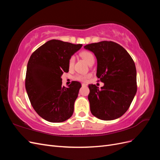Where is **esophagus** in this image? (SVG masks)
<instances>
[{"instance_id": "34e87169", "label": "esophagus", "mask_w": 160, "mask_h": 160, "mask_svg": "<svg viewBox=\"0 0 160 160\" xmlns=\"http://www.w3.org/2000/svg\"><path fill=\"white\" fill-rule=\"evenodd\" d=\"M81 85H82V86H83V87H86V86H88V84H86V83H82Z\"/></svg>"}]
</instances>
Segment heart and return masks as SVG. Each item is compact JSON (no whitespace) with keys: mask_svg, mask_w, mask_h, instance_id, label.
Here are the masks:
<instances>
[{"mask_svg":"<svg viewBox=\"0 0 160 160\" xmlns=\"http://www.w3.org/2000/svg\"><path fill=\"white\" fill-rule=\"evenodd\" d=\"M80 55L87 62H88L89 65H90L92 62H94V61H95V58H94L93 53H91L89 51H82L80 53ZM75 58L74 56H71L70 57V59L69 60V67L70 69L73 67L74 63H75ZM91 75L89 74V75H83V74L77 75L75 76L74 78H75V79L80 81H85Z\"/></svg>","mask_w":160,"mask_h":160,"instance_id":"1","label":"heart"}]
</instances>
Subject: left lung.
I'll list each match as a JSON object with an SVG mask.
<instances>
[{
    "label": "left lung",
    "mask_w": 160,
    "mask_h": 160,
    "mask_svg": "<svg viewBox=\"0 0 160 160\" xmlns=\"http://www.w3.org/2000/svg\"><path fill=\"white\" fill-rule=\"evenodd\" d=\"M84 48L95 55L96 75L104 83L101 89L89 85L91 112L105 121L118 119L128 111L136 94L135 62L123 47L113 41L91 43Z\"/></svg>",
    "instance_id": "8db88e82"
}]
</instances>
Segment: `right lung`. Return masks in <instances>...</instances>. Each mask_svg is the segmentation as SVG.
<instances>
[{"mask_svg": "<svg viewBox=\"0 0 160 160\" xmlns=\"http://www.w3.org/2000/svg\"><path fill=\"white\" fill-rule=\"evenodd\" d=\"M81 44L52 39L34 52L28 60L25 88L37 114L48 122L59 123L69 119L81 85L72 81L68 88L62 85L61 76L69 72L70 57Z\"/></svg>", "mask_w": 160, "mask_h": 160, "instance_id": "add662e5", "label": "right lung"}]
</instances>
